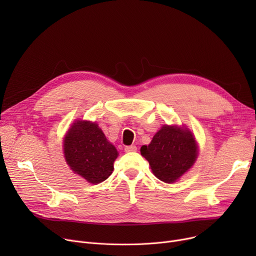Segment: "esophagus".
Here are the masks:
<instances>
[{"mask_svg": "<svg viewBox=\"0 0 256 256\" xmlns=\"http://www.w3.org/2000/svg\"><path fill=\"white\" fill-rule=\"evenodd\" d=\"M126 152H137V147L135 145H130V146H126L124 148Z\"/></svg>", "mask_w": 256, "mask_h": 256, "instance_id": "obj_1", "label": "esophagus"}]
</instances>
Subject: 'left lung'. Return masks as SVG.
I'll list each match as a JSON object with an SVG mask.
<instances>
[{"label": "left lung", "mask_w": 256, "mask_h": 256, "mask_svg": "<svg viewBox=\"0 0 256 256\" xmlns=\"http://www.w3.org/2000/svg\"><path fill=\"white\" fill-rule=\"evenodd\" d=\"M140 152L150 162L154 176L171 184L192 167L197 156V145L190 130L164 126L150 144L143 145Z\"/></svg>", "instance_id": "left-lung-1"}]
</instances>
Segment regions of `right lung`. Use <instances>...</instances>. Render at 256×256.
<instances>
[{"label":"right lung","mask_w":256,"mask_h":256,"mask_svg":"<svg viewBox=\"0 0 256 256\" xmlns=\"http://www.w3.org/2000/svg\"><path fill=\"white\" fill-rule=\"evenodd\" d=\"M64 154L72 170L91 184L109 178L118 152L96 124L76 121L64 140Z\"/></svg>","instance_id":"right-lung-1"}]
</instances>
